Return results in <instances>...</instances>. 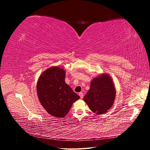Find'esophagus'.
Returning a JSON list of instances; mask_svg holds the SVG:
<instances>
[{
	"label": "esophagus",
	"instance_id": "esophagus-1",
	"mask_svg": "<svg viewBox=\"0 0 150 150\" xmlns=\"http://www.w3.org/2000/svg\"><path fill=\"white\" fill-rule=\"evenodd\" d=\"M79 96H80V98H83V97H84V94H83V93H79Z\"/></svg>",
	"mask_w": 150,
	"mask_h": 150
}]
</instances>
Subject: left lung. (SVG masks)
<instances>
[{"label":"left lung","instance_id":"1","mask_svg":"<svg viewBox=\"0 0 150 150\" xmlns=\"http://www.w3.org/2000/svg\"><path fill=\"white\" fill-rule=\"evenodd\" d=\"M115 98L116 89L111 78L108 74H103L91 81L83 100L93 112L102 115L112 107Z\"/></svg>","mask_w":150,"mask_h":150}]
</instances>
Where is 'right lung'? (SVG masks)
<instances>
[{
	"mask_svg": "<svg viewBox=\"0 0 150 150\" xmlns=\"http://www.w3.org/2000/svg\"><path fill=\"white\" fill-rule=\"evenodd\" d=\"M65 76L63 68L53 66L42 72L37 83L39 100L54 117H64L73 103L80 98L65 83Z\"/></svg>",
	"mask_w": 150,
	"mask_h": 150,
	"instance_id": "right-lung-1",
	"label": "right lung"
}]
</instances>
